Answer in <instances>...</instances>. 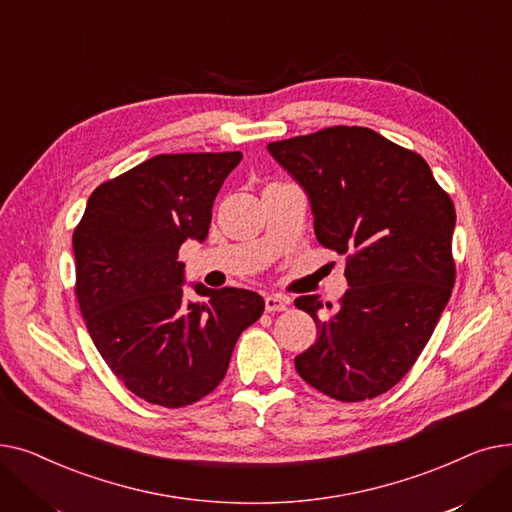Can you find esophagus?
I'll use <instances>...</instances> for the list:
<instances>
[{
    "mask_svg": "<svg viewBox=\"0 0 512 512\" xmlns=\"http://www.w3.org/2000/svg\"><path fill=\"white\" fill-rule=\"evenodd\" d=\"M290 305L288 297H284V294H267L265 297V311H286Z\"/></svg>",
    "mask_w": 512,
    "mask_h": 512,
    "instance_id": "esophagus-1",
    "label": "esophagus"
}]
</instances>
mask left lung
<instances>
[{
  "label": "left lung",
  "mask_w": 512,
  "mask_h": 512,
  "mask_svg": "<svg viewBox=\"0 0 512 512\" xmlns=\"http://www.w3.org/2000/svg\"><path fill=\"white\" fill-rule=\"evenodd\" d=\"M267 151L307 193L319 245L346 255L351 286L326 319L317 294L294 301L317 326L294 367L336 400L380 396L413 367L450 299L454 205L421 155L371 128L332 126Z\"/></svg>",
  "instance_id": "obj_1"
}]
</instances>
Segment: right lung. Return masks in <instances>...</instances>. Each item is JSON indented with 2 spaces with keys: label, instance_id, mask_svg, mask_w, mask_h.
I'll list each match as a JSON object with an SVG mask.
<instances>
[{
  "label": "right lung",
  "instance_id": "obj_1",
  "mask_svg": "<svg viewBox=\"0 0 512 512\" xmlns=\"http://www.w3.org/2000/svg\"><path fill=\"white\" fill-rule=\"evenodd\" d=\"M242 153L155 155L97 186L72 236L76 299L116 378L151 405L178 409L218 388L242 330L261 317L253 290L184 297L186 240L203 242L211 207Z\"/></svg>",
  "mask_w": 512,
  "mask_h": 512
}]
</instances>
